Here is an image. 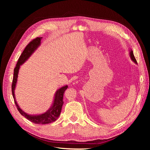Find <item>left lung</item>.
Listing matches in <instances>:
<instances>
[{
  "mask_svg": "<svg viewBox=\"0 0 150 150\" xmlns=\"http://www.w3.org/2000/svg\"><path fill=\"white\" fill-rule=\"evenodd\" d=\"M129 54V56H130V58L131 59V60H132L134 63H136V64H137V60H136V59L134 56V54H133L132 50H131V49L130 50Z\"/></svg>",
  "mask_w": 150,
  "mask_h": 150,
  "instance_id": "8db88e82",
  "label": "left lung"
}]
</instances>
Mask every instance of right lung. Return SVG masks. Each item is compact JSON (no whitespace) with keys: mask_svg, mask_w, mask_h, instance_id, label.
<instances>
[{"mask_svg":"<svg viewBox=\"0 0 150 150\" xmlns=\"http://www.w3.org/2000/svg\"><path fill=\"white\" fill-rule=\"evenodd\" d=\"M41 39L42 38H36L35 39L32 40L29 43L28 46L25 47L24 51L22 52L19 59H18L16 66L14 68V70H13V77L12 84V93L17 110L21 114L24 116L25 118L29 120L31 122H34V123L44 125L51 123V122L55 121L58 118L59 116L63 103H64V101H63V96H64V91L67 88V86L66 85L64 86H62V87L58 89L56 91L55 94H54L53 103L51 108L47 111L40 115H29L28 113L25 112L22 110H21V108L18 105V104L16 100L14 94L20 67L31 56L32 54L40 46Z\"/></svg>","mask_w":150,"mask_h":150,"instance_id":"1","label":"right lung"}]
</instances>
